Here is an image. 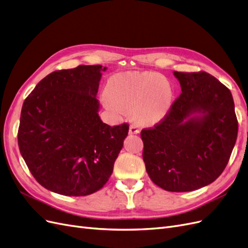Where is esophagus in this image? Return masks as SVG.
Instances as JSON below:
<instances>
[{"mask_svg":"<svg viewBox=\"0 0 248 248\" xmlns=\"http://www.w3.org/2000/svg\"><path fill=\"white\" fill-rule=\"evenodd\" d=\"M129 133L130 134H138V133H140V128L137 125L131 124L129 126Z\"/></svg>","mask_w":248,"mask_h":248,"instance_id":"1","label":"esophagus"}]
</instances>
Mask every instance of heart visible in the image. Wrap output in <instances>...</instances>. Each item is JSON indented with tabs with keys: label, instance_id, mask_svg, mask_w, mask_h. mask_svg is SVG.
I'll list each match as a JSON object with an SVG mask.
<instances>
[{
	"label": "heart",
	"instance_id": "1",
	"mask_svg": "<svg viewBox=\"0 0 248 248\" xmlns=\"http://www.w3.org/2000/svg\"><path fill=\"white\" fill-rule=\"evenodd\" d=\"M174 93L169 80L156 72H121L112 76L103 96L106 106L117 112L132 111L139 122H159L170 110Z\"/></svg>",
	"mask_w": 248,
	"mask_h": 248
}]
</instances>
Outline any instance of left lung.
Listing matches in <instances>:
<instances>
[{"mask_svg":"<svg viewBox=\"0 0 248 248\" xmlns=\"http://www.w3.org/2000/svg\"><path fill=\"white\" fill-rule=\"evenodd\" d=\"M174 74L182 93L166 117L140 131L142 159L157 186L185 192L221 175L237 140L238 120L231 91L211 74ZM197 112L199 116H192Z\"/></svg>","mask_w":248,"mask_h":248,"instance_id":"left-lung-1","label":"left lung"}]
</instances>
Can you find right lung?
<instances>
[{
	"label": "right lung",
	"instance_id": "right-lung-1",
	"mask_svg": "<svg viewBox=\"0 0 248 248\" xmlns=\"http://www.w3.org/2000/svg\"><path fill=\"white\" fill-rule=\"evenodd\" d=\"M101 65L57 70L22 104L17 140L29 170L44 188L68 197L99 190L112 172L129 124L98 116Z\"/></svg>",
	"mask_w": 248,
	"mask_h": 248
}]
</instances>
